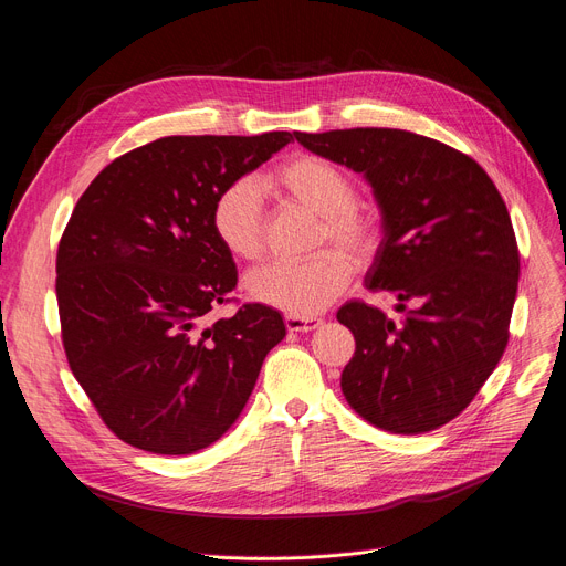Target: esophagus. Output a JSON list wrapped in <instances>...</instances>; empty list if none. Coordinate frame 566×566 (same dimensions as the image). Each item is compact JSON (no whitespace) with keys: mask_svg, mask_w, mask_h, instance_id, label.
I'll return each instance as SVG.
<instances>
[{"mask_svg":"<svg viewBox=\"0 0 566 566\" xmlns=\"http://www.w3.org/2000/svg\"><path fill=\"white\" fill-rule=\"evenodd\" d=\"M322 324L317 317H302V315H285V326L287 331H294V334H306V331H313Z\"/></svg>","mask_w":566,"mask_h":566,"instance_id":"obj_1","label":"esophagus"}]
</instances>
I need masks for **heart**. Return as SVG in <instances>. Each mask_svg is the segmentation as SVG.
Listing matches in <instances>:
<instances>
[{"label":"heart","mask_w":566,"mask_h":566,"mask_svg":"<svg viewBox=\"0 0 566 566\" xmlns=\"http://www.w3.org/2000/svg\"><path fill=\"white\" fill-rule=\"evenodd\" d=\"M283 201L296 203L319 217L315 249L304 262H276L247 281V292L258 304L311 317L347 290L354 264L368 260L379 244V221L356 203V185L340 166L313 153L283 159L262 178ZM210 226L219 244L242 262H255L264 253V206L258 185L249 178L228 182L214 198ZM346 253L343 254L342 251Z\"/></svg>","instance_id":"heart-1"}]
</instances>
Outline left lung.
<instances>
[{"label":"left lung","instance_id":"8db88e82","mask_svg":"<svg viewBox=\"0 0 566 566\" xmlns=\"http://www.w3.org/2000/svg\"><path fill=\"white\" fill-rule=\"evenodd\" d=\"M315 155L375 189L384 240L365 285L402 319L363 302L338 311L356 340L340 386L349 407L392 434H422L467 409L501 360L518 287V247L482 166L392 127L294 132Z\"/></svg>","mask_w":566,"mask_h":566}]
</instances>
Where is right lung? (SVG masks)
Here are the masks:
<instances>
[{"mask_svg": "<svg viewBox=\"0 0 566 566\" xmlns=\"http://www.w3.org/2000/svg\"><path fill=\"white\" fill-rule=\"evenodd\" d=\"M290 142V132L161 137L107 164L77 201L56 251L61 340L120 441L155 454L208 448L285 338L264 304L210 324L238 285L210 212L228 182Z\"/></svg>", "mask_w": 566, "mask_h": 566, "instance_id": "1", "label": "right lung"}]
</instances>
